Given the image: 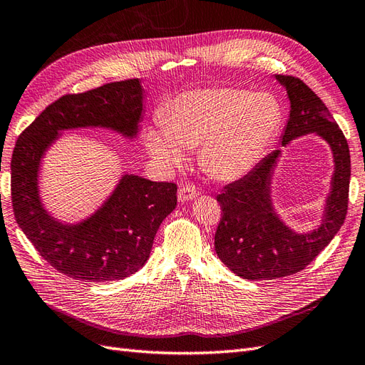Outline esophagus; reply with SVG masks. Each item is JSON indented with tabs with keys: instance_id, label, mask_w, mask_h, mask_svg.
<instances>
[{
	"instance_id": "esophagus-1",
	"label": "esophagus",
	"mask_w": 365,
	"mask_h": 365,
	"mask_svg": "<svg viewBox=\"0 0 365 365\" xmlns=\"http://www.w3.org/2000/svg\"><path fill=\"white\" fill-rule=\"evenodd\" d=\"M177 197H179V202L185 203V202H191L194 199H197L199 197V191H197L194 186H183V188L179 190V194H177Z\"/></svg>"
}]
</instances>
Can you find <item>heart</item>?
Segmentation results:
<instances>
[{"label":"heart","mask_w":365,"mask_h":365,"mask_svg":"<svg viewBox=\"0 0 365 365\" xmlns=\"http://www.w3.org/2000/svg\"><path fill=\"white\" fill-rule=\"evenodd\" d=\"M281 107L269 93L231 87L182 93L145 131L153 162L171 173L199 145V163L218 180H234L262 160L281 127Z\"/></svg>","instance_id":"obj_1"}]
</instances>
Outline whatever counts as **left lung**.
Returning <instances> with one entry per match:
<instances>
[{
	"label": "left lung",
	"mask_w": 365,
	"mask_h": 365,
	"mask_svg": "<svg viewBox=\"0 0 365 365\" xmlns=\"http://www.w3.org/2000/svg\"><path fill=\"white\" fill-rule=\"evenodd\" d=\"M290 102L289 119L281 136L292 140L315 134L331 151L333 175L319 225L306 232L290 227L277 211L272 197V173L281 150L270 153L243 179L225 186L217 197L222 220L214 245L218 258L245 279H274L303 270L346 220L350 183V151L344 134L322 101L303 81L275 75Z\"/></svg>",
	"instance_id": "8db88e82"
}]
</instances>
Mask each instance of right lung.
I'll list each match as a JSON object with an SVG mask.
<instances>
[{
  "label": "right lung",
  "instance_id": "right-lung-1",
  "mask_svg": "<svg viewBox=\"0 0 365 365\" xmlns=\"http://www.w3.org/2000/svg\"><path fill=\"white\" fill-rule=\"evenodd\" d=\"M147 90L140 79L68 95L48 106L21 134L12 155L16 223L59 272L90 283L136 274L150 258L162 222L177 205V186L125 173L95 211L66 222L47 210L39 188L43 160L64 131L102 128L136 140Z\"/></svg>",
  "mask_w": 365,
  "mask_h": 365
}]
</instances>
